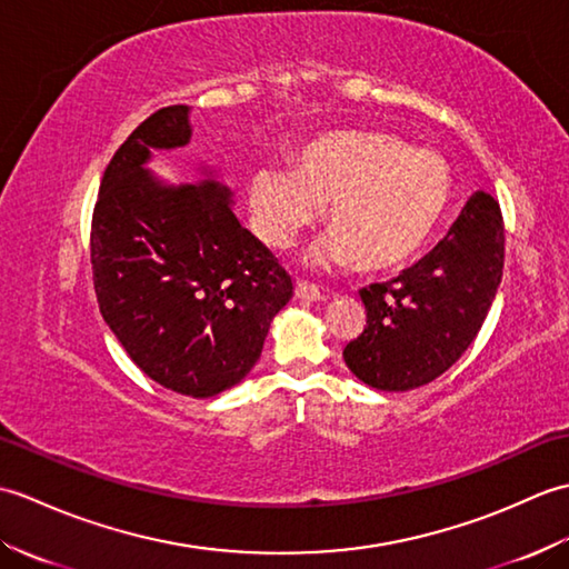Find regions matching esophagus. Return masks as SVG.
Returning a JSON list of instances; mask_svg holds the SVG:
<instances>
[{"label":"esophagus","instance_id":"obj_1","mask_svg":"<svg viewBox=\"0 0 569 569\" xmlns=\"http://www.w3.org/2000/svg\"><path fill=\"white\" fill-rule=\"evenodd\" d=\"M296 296L300 300H322L325 293L316 283H308V281H296Z\"/></svg>","mask_w":569,"mask_h":569}]
</instances>
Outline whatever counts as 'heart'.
Instances as JSON below:
<instances>
[{"instance_id": "b5f03b06", "label": "heart", "mask_w": 569, "mask_h": 569, "mask_svg": "<svg viewBox=\"0 0 569 569\" xmlns=\"http://www.w3.org/2000/svg\"><path fill=\"white\" fill-rule=\"evenodd\" d=\"M452 198L450 166L440 153L410 149L389 131H335L300 151L293 171L263 166L247 186L261 241L283 249L328 204L330 232L312 263L379 273L413 259L440 227Z\"/></svg>"}]
</instances>
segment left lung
<instances>
[{
	"label": "left lung",
	"mask_w": 569,
	"mask_h": 569,
	"mask_svg": "<svg viewBox=\"0 0 569 569\" xmlns=\"http://www.w3.org/2000/svg\"><path fill=\"white\" fill-rule=\"evenodd\" d=\"M503 239L499 202L479 190L426 259L361 288L365 332L342 352L355 377L379 391H410L450 369L497 296Z\"/></svg>",
	"instance_id": "8db88e82"
}]
</instances>
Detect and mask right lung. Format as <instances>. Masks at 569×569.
Wrapping results in <instances>:
<instances>
[{"mask_svg":"<svg viewBox=\"0 0 569 569\" xmlns=\"http://www.w3.org/2000/svg\"><path fill=\"white\" fill-rule=\"evenodd\" d=\"M188 107L153 112L104 168L90 261L104 322L131 361L163 389L210 398L261 357L291 276L239 224L217 180L166 186L143 163L186 147Z\"/></svg>","mask_w":569,"mask_h":569,"instance_id":"right-lung-1","label":"right lung"}]
</instances>
